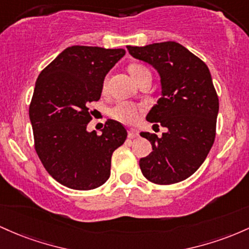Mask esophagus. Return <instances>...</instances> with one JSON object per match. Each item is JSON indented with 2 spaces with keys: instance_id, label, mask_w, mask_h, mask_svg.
Listing matches in <instances>:
<instances>
[{
  "instance_id": "esophagus-1",
  "label": "esophagus",
  "mask_w": 249,
  "mask_h": 249,
  "mask_svg": "<svg viewBox=\"0 0 249 249\" xmlns=\"http://www.w3.org/2000/svg\"><path fill=\"white\" fill-rule=\"evenodd\" d=\"M128 136H129V138H138L139 130L135 129V128H129V130H128Z\"/></svg>"
}]
</instances>
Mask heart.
<instances>
[{
    "instance_id": "heart-1",
    "label": "heart",
    "mask_w": 249,
    "mask_h": 249,
    "mask_svg": "<svg viewBox=\"0 0 249 249\" xmlns=\"http://www.w3.org/2000/svg\"><path fill=\"white\" fill-rule=\"evenodd\" d=\"M149 71L146 67L141 66V64H133L129 67V72L132 74L133 79L136 80L141 74L143 72ZM107 83V81L105 82ZM140 113H141V107L136 103L133 102H127V101H121L119 102L115 107L111 109V116L115 117L116 120L122 122H127V124H132L135 122L139 119Z\"/></svg>"
}]
</instances>
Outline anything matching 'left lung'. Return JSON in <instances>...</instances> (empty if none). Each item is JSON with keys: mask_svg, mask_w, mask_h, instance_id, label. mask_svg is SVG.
I'll return each mask as SVG.
<instances>
[{"mask_svg": "<svg viewBox=\"0 0 249 249\" xmlns=\"http://www.w3.org/2000/svg\"><path fill=\"white\" fill-rule=\"evenodd\" d=\"M133 57L153 66L161 79V97L147 115L156 134L140 133L153 152L140 160L143 177L158 185H172L194 174L214 143L219 99L208 67L174 41L127 46Z\"/></svg>", "mask_w": 249, "mask_h": 249, "instance_id": "left-lung-1", "label": "left lung"}]
</instances>
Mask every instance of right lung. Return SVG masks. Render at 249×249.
<instances>
[{
    "mask_svg": "<svg viewBox=\"0 0 249 249\" xmlns=\"http://www.w3.org/2000/svg\"><path fill=\"white\" fill-rule=\"evenodd\" d=\"M124 49L71 46L38 75L29 106L35 150L61 185L77 191L102 186L110 177L113 152L127 139L120 122L108 120L101 134L88 132L89 105L101 97L108 71Z\"/></svg>",
    "mask_w": 249,
    "mask_h": 249,
    "instance_id": "obj_1",
    "label": "right lung"
}]
</instances>
